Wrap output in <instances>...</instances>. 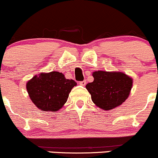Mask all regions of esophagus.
Listing matches in <instances>:
<instances>
[{
  "mask_svg": "<svg viewBox=\"0 0 158 158\" xmlns=\"http://www.w3.org/2000/svg\"><path fill=\"white\" fill-rule=\"evenodd\" d=\"M79 84H80L81 85H82V86H85V85H86V80L80 81V82H79Z\"/></svg>",
  "mask_w": 158,
  "mask_h": 158,
  "instance_id": "34e87169",
  "label": "esophagus"
}]
</instances>
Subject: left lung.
I'll return each mask as SVG.
<instances>
[{
    "label": "left lung",
    "mask_w": 158,
    "mask_h": 158,
    "mask_svg": "<svg viewBox=\"0 0 158 158\" xmlns=\"http://www.w3.org/2000/svg\"><path fill=\"white\" fill-rule=\"evenodd\" d=\"M94 80L86 85L96 106L111 110L122 105L129 96L133 79L122 72L98 70L93 73Z\"/></svg>",
    "instance_id": "8db88e82"
}]
</instances>
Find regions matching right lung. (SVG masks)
<instances>
[{
    "label": "right lung",
    "instance_id": "obj_1",
    "mask_svg": "<svg viewBox=\"0 0 158 158\" xmlns=\"http://www.w3.org/2000/svg\"><path fill=\"white\" fill-rule=\"evenodd\" d=\"M77 85L57 71L41 73L27 81V90L32 102L44 111H57L68 100L72 88Z\"/></svg>",
    "mask_w": 158,
    "mask_h": 158
}]
</instances>
